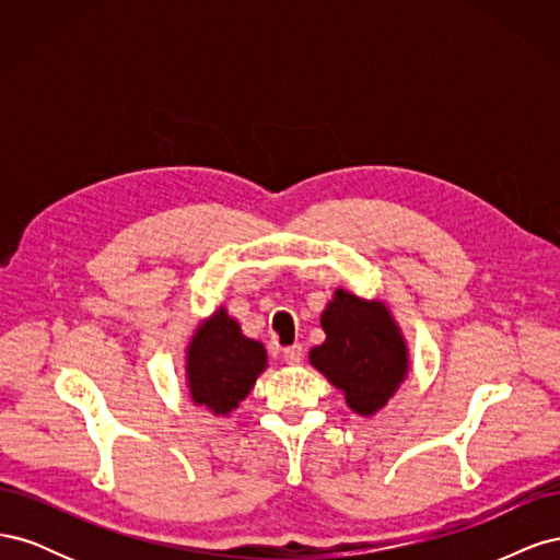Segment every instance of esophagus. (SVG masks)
I'll return each instance as SVG.
<instances>
[{
    "label": "esophagus",
    "instance_id": "1",
    "mask_svg": "<svg viewBox=\"0 0 560 560\" xmlns=\"http://www.w3.org/2000/svg\"><path fill=\"white\" fill-rule=\"evenodd\" d=\"M282 360L290 364V366H296L301 360H303V348L301 346H290L282 350Z\"/></svg>",
    "mask_w": 560,
    "mask_h": 560
}]
</instances>
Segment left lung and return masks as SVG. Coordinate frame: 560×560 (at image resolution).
Masks as SVG:
<instances>
[{
	"label": "left lung",
	"mask_w": 560,
	"mask_h": 560,
	"mask_svg": "<svg viewBox=\"0 0 560 560\" xmlns=\"http://www.w3.org/2000/svg\"><path fill=\"white\" fill-rule=\"evenodd\" d=\"M319 325L325 343L308 352L311 364L346 395L358 416H374L409 376V348L383 301L336 290Z\"/></svg>",
	"instance_id": "1"
}]
</instances>
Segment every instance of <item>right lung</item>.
<instances>
[{"label":"right lung","mask_w":560,"mask_h":560,"mask_svg":"<svg viewBox=\"0 0 560 560\" xmlns=\"http://www.w3.org/2000/svg\"><path fill=\"white\" fill-rule=\"evenodd\" d=\"M266 366V348L247 338L224 306L200 322L186 348L189 395L214 416L238 409Z\"/></svg>","instance_id":"1"}]
</instances>
